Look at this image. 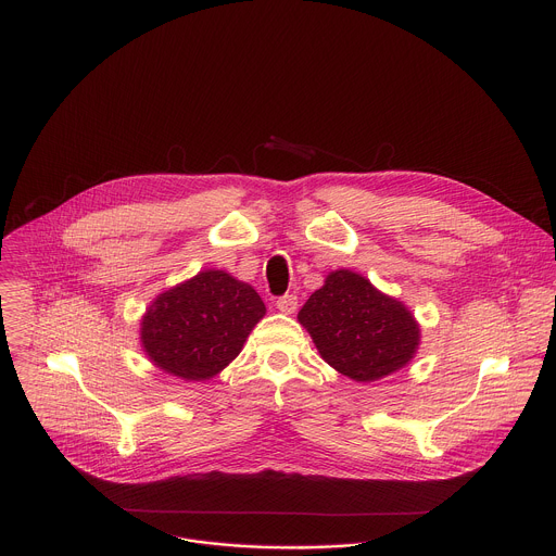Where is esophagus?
Returning a JSON list of instances; mask_svg holds the SVG:
<instances>
[{
	"label": "esophagus",
	"instance_id": "34e87169",
	"mask_svg": "<svg viewBox=\"0 0 556 556\" xmlns=\"http://www.w3.org/2000/svg\"><path fill=\"white\" fill-rule=\"evenodd\" d=\"M276 308H278L280 313H285V315L295 313V308H298V295H295V293H287V295L278 298V300H276Z\"/></svg>",
	"mask_w": 556,
	"mask_h": 556
}]
</instances>
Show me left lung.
<instances>
[{"label": "left lung", "mask_w": 556, "mask_h": 556, "mask_svg": "<svg viewBox=\"0 0 556 556\" xmlns=\"http://www.w3.org/2000/svg\"><path fill=\"white\" fill-rule=\"evenodd\" d=\"M298 319L321 358L356 382L402 369L419 345V326L410 311L350 269L332 271Z\"/></svg>", "instance_id": "1"}]
</instances>
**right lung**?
Returning a JSON list of instances; mask_svg holds the SVG:
<instances>
[{"instance_id": "1", "label": "right lung", "mask_w": 556, "mask_h": 556, "mask_svg": "<svg viewBox=\"0 0 556 556\" xmlns=\"http://www.w3.org/2000/svg\"><path fill=\"white\" fill-rule=\"evenodd\" d=\"M265 304L245 282L206 269L161 293L141 321L150 361L182 380H208L241 352Z\"/></svg>"}]
</instances>
